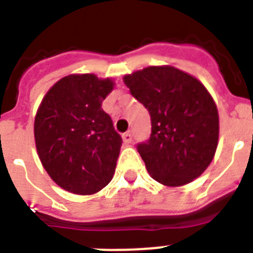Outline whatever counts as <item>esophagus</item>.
Segmentation results:
<instances>
[{
    "instance_id": "34e87169",
    "label": "esophagus",
    "mask_w": 253,
    "mask_h": 253,
    "mask_svg": "<svg viewBox=\"0 0 253 253\" xmlns=\"http://www.w3.org/2000/svg\"><path fill=\"white\" fill-rule=\"evenodd\" d=\"M122 139L125 141V144H130L132 141V135H131V132H125L122 135Z\"/></svg>"
}]
</instances>
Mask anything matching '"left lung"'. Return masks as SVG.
<instances>
[{
    "mask_svg": "<svg viewBox=\"0 0 253 253\" xmlns=\"http://www.w3.org/2000/svg\"><path fill=\"white\" fill-rule=\"evenodd\" d=\"M123 82L151 116L152 132L137 152L159 183L175 187L204 173L218 144V112L196 78L173 66H151Z\"/></svg>",
    "mask_w": 253,
    "mask_h": 253,
    "instance_id": "1",
    "label": "left lung"
}]
</instances>
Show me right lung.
I'll list each match as a JSON object with an SVG mask.
<instances>
[{
  "mask_svg": "<svg viewBox=\"0 0 253 253\" xmlns=\"http://www.w3.org/2000/svg\"><path fill=\"white\" fill-rule=\"evenodd\" d=\"M110 79L69 75L53 85L35 118V141L49 176L63 190L92 195L112 180L122 137L101 105Z\"/></svg>",
  "mask_w": 253,
  "mask_h": 253,
  "instance_id": "right-lung-1",
  "label": "right lung"
}]
</instances>
